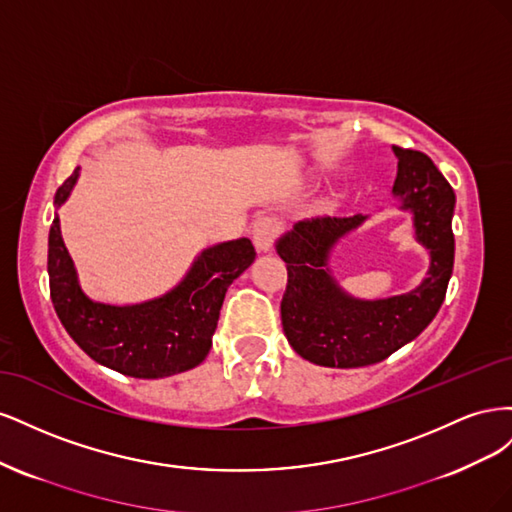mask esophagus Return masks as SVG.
I'll return each mask as SVG.
<instances>
[{
  "mask_svg": "<svg viewBox=\"0 0 512 512\" xmlns=\"http://www.w3.org/2000/svg\"><path fill=\"white\" fill-rule=\"evenodd\" d=\"M277 232H280V224L273 218H258L252 226V241L258 252H271V247L277 239Z\"/></svg>",
  "mask_w": 512,
  "mask_h": 512,
  "instance_id": "obj_1",
  "label": "esophagus"
}]
</instances>
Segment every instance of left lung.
<instances>
[{"label": "left lung", "instance_id": "8db88e82", "mask_svg": "<svg viewBox=\"0 0 512 512\" xmlns=\"http://www.w3.org/2000/svg\"><path fill=\"white\" fill-rule=\"evenodd\" d=\"M393 153V198L412 213L414 239L429 252L427 275L395 297H354L339 286L329 260L335 245L369 215L294 224L275 243L288 269L282 327L288 344L309 363L339 369L380 363L421 335L446 297L455 262V192L425 153L401 147Z\"/></svg>", "mask_w": 512, "mask_h": 512}]
</instances>
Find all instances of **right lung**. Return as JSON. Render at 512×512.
<instances>
[{
	"label": "right lung",
	"instance_id": "add662e5",
	"mask_svg": "<svg viewBox=\"0 0 512 512\" xmlns=\"http://www.w3.org/2000/svg\"><path fill=\"white\" fill-rule=\"evenodd\" d=\"M79 177L76 166L57 190L49 232L51 301L61 324L85 354L123 376L156 380L194 369L209 354L228 286L256 258L252 241L205 247L181 282L160 297L128 305L94 301L81 288L57 215Z\"/></svg>",
	"mask_w": 512,
	"mask_h": 512
}]
</instances>
